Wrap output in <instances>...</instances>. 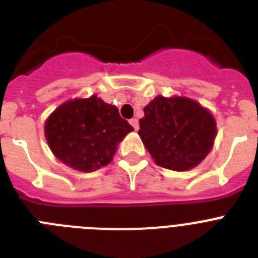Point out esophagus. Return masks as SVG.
I'll return each instance as SVG.
<instances>
[{"mask_svg":"<svg viewBox=\"0 0 258 258\" xmlns=\"http://www.w3.org/2000/svg\"><path fill=\"white\" fill-rule=\"evenodd\" d=\"M129 122H131L132 126H133L136 131H138V127H140V122H138V120H137V118H132Z\"/></svg>","mask_w":258,"mask_h":258,"instance_id":"34e87169","label":"esophagus"}]
</instances>
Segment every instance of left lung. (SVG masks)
Here are the masks:
<instances>
[{"label":"left lung","mask_w":258,"mask_h":258,"mask_svg":"<svg viewBox=\"0 0 258 258\" xmlns=\"http://www.w3.org/2000/svg\"><path fill=\"white\" fill-rule=\"evenodd\" d=\"M143 111L138 134L157 165L184 172L199 165L211 152L217 125L199 102L157 95Z\"/></svg>","instance_id":"8db88e82"}]
</instances>
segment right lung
<instances>
[{
  "label": "right lung",
  "instance_id": "add662e5",
  "mask_svg": "<svg viewBox=\"0 0 258 258\" xmlns=\"http://www.w3.org/2000/svg\"><path fill=\"white\" fill-rule=\"evenodd\" d=\"M133 131L117 107L97 95L61 103L45 122V137L54 156L85 173L111 163L118 143Z\"/></svg>",
  "mask_w": 258,
  "mask_h": 258
}]
</instances>
